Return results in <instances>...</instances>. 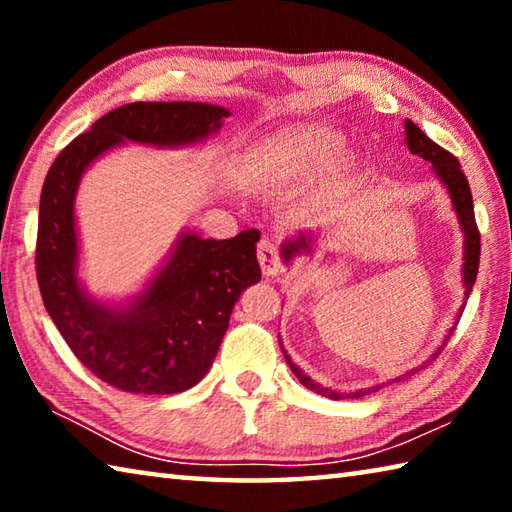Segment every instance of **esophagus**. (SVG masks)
Listing matches in <instances>:
<instances>
[{
    "mask_svg": "<svg viewBox=\"0 0 512 512\" xmlns=\"http://www.w3.org/2000/svg\"><path fill=\"white\" fill-rule=\"evenodd\" d=\"M257 259H259V266H262V273L266 277L280 273V268H282L280 250H277V244L271 237H264L257 244Z\"/></svg>",
    "mask_w": 512,
    "mask_h": 512,
    "instance_id": "1",
    "label": "esophagus"
}]
</instances>
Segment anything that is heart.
I'll list each match as a JSON object with an SVG mask.
<instances>
[{"label":"heart","mask_w":512,"mask_h":512,"mask_svg":"<svg viewBox=\"0 0 512 512\" xmlns=\"http://www.w3.org/2000/svg\"><path fill=\"white\" fill-rule=\"evenodd\" d=\"M343 149V137L323 124H296L266 137L255 151V169L271 185H296L316 178ZM350 167L336 169L323 187L318 201H334L348 183Z\"/></svg>","instance_id":"obj_1"}]
</instances>
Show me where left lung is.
<instances>
[{
    "mask_svg": "<svg viewBox=\"0 0 512 512\" xmlns=\"http://www.w3.org/2000/svg\"><path fill=\"white\" fill-rule=\"evenodd\" d=\"M404 133H406V144H409V151L413 155H420L422 160L431 162L433 171H436V176L443 180V185L447 187L449 196H452V205L454 210L458 214V223H461V228L465 232V253H463V287H465V298L470 296V291L474 287V280H476V273H479V255H481V235H479V228H476V221H474V203H472V192H470V185H467V178L465 173L461 171V164H458V160L454 158L452 153L445 151L443 146H438L436 142H431L427 135H424L418 126L413 124L411 119L404 121ZM311 232H300V235L296 239H289L287 244L282 246V257L284 262H291L293 257L296 255H302V253H309L311 250ZM463 314V311H461ZM461 318V316H458ZM454 332V327L449 329V334ZM449 339V336H447ZM445 339V343H447ZM282 345V343H280ZM284 352V348H282ZM443 352V348H438L436 352L431 354V359L427 363H431L433 359L438 357V354ZM284 357H287V363L293 370V375H296L300 379L302 386H307L309 391H314L318 395H325L329 397V400H350V397H363V395H370L379 391L381 386H372V388H366V391H357V393H336V391H329V388H323L320 384H316L314 379L307 377L305 372H302L296 363H293L289 359V354L284 352ZM424 368V366H420ZM420 368H413L411 372H406L404 377L413 375V372H418ZM404 377H397L393 381H400ZM393 381H388V384H393Z\"/></svg>",
    "mask_w": 512,
    "mask_h": 512,
    "instance_id": "1",
    "label": "left lung"
}]
</instances>
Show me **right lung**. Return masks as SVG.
I'll return each instance as SVG.
<instances>
[{
	"mask_svg": "<svg viewBox=\"0 0 512 512\" xmlns=\"http://www.w3.org/2000/svg\"><path fill=\"white\" fill-rule=\"evenodd\" d=\"M230 112L212 103L137 101L110 110L58 153L40 194L36 275L47 314L92 375L126 393L171 395L198 384L219 352L235 302L262 280L259 230L232 239L183 232L158 275L128 305L90 298L79 280L74 198L90 164L124 142L189 146Z\"/></svg>",
	"mask_w": 512,
	"mask_h": 512,
	"instance_id": "obj_1",
	"label": "right lung"
}]
</instances>
